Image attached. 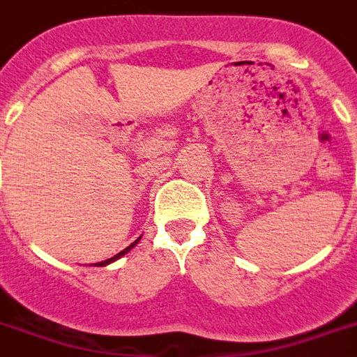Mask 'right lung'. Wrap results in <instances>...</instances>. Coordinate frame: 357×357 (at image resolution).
Instances as JSON below:
<instances>
[{
	"mask_svg": "<svg viewBox=\"0 0 357 357\" xmlns=\"http://www.w3.org/2000/svg\"><path fill=\"white\" fill-rule=\"evenodd\" d=\"M139 240H141V236H139V238L135 240V242H132V244H130L128 248L123 249V251H121V253H117V255H115V257H112V259H108V260H102V262H97V264H95V266H100V268H102V266H108V264L115 262V260L121 259V257H123V255H126V253H128V251H132V248H135V245L139 244Z\"/></svg>",
	"mask_w": 357,
	"mask_h": 357,
	"instance_id": "obj_1",
	"label": "right lung"
}]
</instances>
